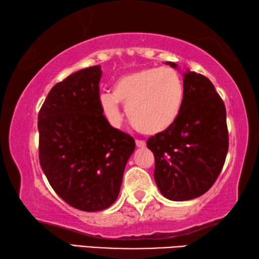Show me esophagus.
Instances as JSON below:
<instances>
[{
	"label": "esophagus",
	"mask_w": 259,
	"mask_h": 259,
	"mask_svg": "<svg viewBox=\"0 0 259 259\" xmlns=\"http://www.w3.org/2000/svg\"><path fill=\"white\" fill-rule=\"evenodd\" d=\"M136 146L139 147V148H144L146 146V143L144 142V140H136Z\"/></svg>",
	"instance_id": "esophagus-1"
}]
</instances>
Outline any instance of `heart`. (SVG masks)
Returning a JSON list of instances; mask_svg holds the SVG:
<instances>
[{
    "instance_id": "b5f03b06",
    "label": "heart",
    "mask_w": 259,
    "mask_h": 259,
    "mask_svg": "<svg viewBox=\"0 0 259 259\" xmlns=\"http://www.w3.org/2000/svg\"><path fill=\"white\" fill-rule=\"evenodd\" d=\"M99 105L113 125H119L120 103L126 107L131 123L140 133L156 135L170 128L182 111L184 85L170 67H151L121 76L113 93L99 95Z\"/></svg>"
}]
</instances>
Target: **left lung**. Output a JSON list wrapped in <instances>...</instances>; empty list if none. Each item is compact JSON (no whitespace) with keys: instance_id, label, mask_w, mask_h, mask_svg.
I'll return each instance as SVG.
<instances>
[{"instance_id":"obj_1","label":"left lung","mask_w":259,"mask_h":259,"mask_svg":"<svg viewBox=\"0 0 259 259\" xmlns=\"http://www.w3.org/2000/svg\"><path fill=\"white\" fill-rule=\"evenodd\" d=\"M165 64L179 69L171 61ZM183 76L184 100L178 119L146 143L154 154L157 188L172 201L204 194L221 174L229 150L225 105L213 84L190 69Z\"/></svg>"}]
</instances>
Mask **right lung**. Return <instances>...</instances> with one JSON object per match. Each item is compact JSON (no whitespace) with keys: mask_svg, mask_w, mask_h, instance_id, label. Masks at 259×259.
<instances>
[{"mask_svg":"<svg viewBox=\"0 0 259 259\" xmlns=\"http://www.w3.org/2000/svg\"><path fill=\"white\" fill-rule=\"evenodd\" d=\"M102 67L77 71L52 88L38 113L40 164L51 187L82 211H100L120 193L135 140L108 123L99 105Z\"/></svg>","mask_w":259,"mask_h":259,"instance_id":"obj_1","label":"right lung"}]
</instances>
